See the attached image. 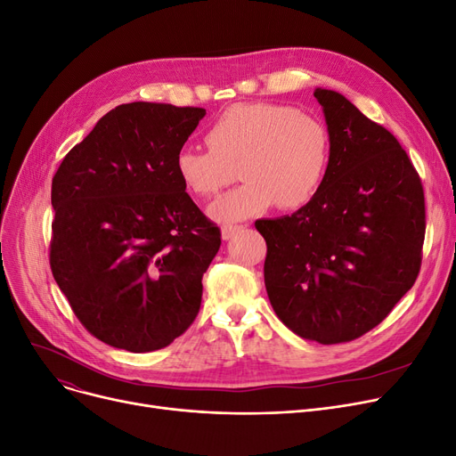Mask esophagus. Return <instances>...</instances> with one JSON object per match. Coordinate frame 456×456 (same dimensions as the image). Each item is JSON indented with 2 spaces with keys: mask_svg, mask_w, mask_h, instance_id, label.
I'll return each instance as SVG.
<instances>
[{
  "mask_svg": "<svg viewBox=\"0 0 456 456\" xmlns=\"http://www.w3.org/2000/svg\"><path fill=\"white\" fill-rule=\"evenodd\" d=\"M241 230H243V226H223L221 235H223L224 241H228V240H232L235 233H240Z\"/></svg>",
  "mask_w": 456,
  "mask_h": 456,
  "instance_id": "esophagus-1",
  "label": "esophagus"
}]
</instances>
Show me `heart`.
Returning <instances> with one entry per match:
<instances>
[{"instance_id": "1", "label": "heart", "mask_w": 456, "mask_h": 456, "mask_svg": "<svg viewBox=\"0 0 456 456\" xmlns=\"http://www.w3.org/2000/svg\"><path fill=\"white\" fill-rule=\"evenodd\" d=\"M208 148L183 146L175 172L192 197H211L232 182L240 165L243 185L216 199L208 213L232 224L274 204L297 209L319 191L330 161V134L319 117L281 103H237L206 132Z\"/></svg>"}]
</instances>
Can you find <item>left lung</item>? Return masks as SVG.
<instances>
[{"label": "left lung", "instance_id": "obj_1", "mask_svg": "<svg viewBox=\"0 0 456 456\" xmlns=\"http://www.w3.org/2000/svg\"><path fill=\"white\" fill-rule=\"evenodd\" d=\"M330 161L293 215L256 221L267 243V295L278 319L322 345L375 329L414 286L425 240L419 175L399 141L343 94L315 89Z\"/></svg>", "mask_w": 456, "mask_h": 456}]
</instances>
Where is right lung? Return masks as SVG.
<instances>
[{
    "mask_svg": "<svg viewBox=\"0 0 456 456\" xmlns=\"http://www.w3.org/2000/svg\"><path fill=\"white\" fill-rule=\"evenodd\" d=\"M202 107L122 103L52 180L50 265L83 327L129 353L163 349L202 302L221 230L191 200L175 158Z\"/></svg>",
    "mask_w": 456,
    "mask_h": 456,
    "instance_id": "1",
    "label": "right lung"
}]
</instances>
